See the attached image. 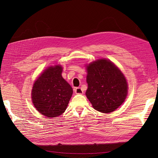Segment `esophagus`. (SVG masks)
Listing matches in <instances>:
<instances>
[{"label": "esophagus", "mask_w": 158, "mask_h": 158, "mask_svg": "<svg viewBox=\"0 0 158 158\" xmlns=\"http://www.w3.org/2000/svg\"><path fill=\"white\" fill-rule=\"evenodd\" d=\"M74 92L76 94H83L84 92L83 90L81 89L80 88H76L74 89Z\"/></svg>", "instance_id": "esophagus-1"}]
</instances>
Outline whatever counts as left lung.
Segmentation results:
<instances>
[{
	"label": "left lung",
	"mask_w": 158,
	"mask_h": 158,
	"mask_svg": "<svg viewBox=\"0 0 158 158\" xmlns=\"http://www.w3.org/2000/svg\"><path fill=\"white\" fill-rule=\"evenodd\" d=\"M87 98L97 111L109 113L125 102L128 84L125 76L111 60L101 59L86 66Z\"/></svg>",
	"instance_id": "8db88e82"
}]
</instances>
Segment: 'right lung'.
I'll return each instance as SVG.
<instances>
[{"label": "right lung", "mask_w": 158, "mask_h": 158, "mask_svg": "<svg viewBox=\"0 0 158 158\" xmlns=\"http://www.w3.org/2000/svg\"><path fill=\"white\" fill-rule=\"evenodd\" d=\"M62 72L60 65L49 66L35 81L32 88L33 106L48 118L63 114L73 93L70 85L62 77Z\"/></svg>", "instance_id": "1"}]
</instances>
